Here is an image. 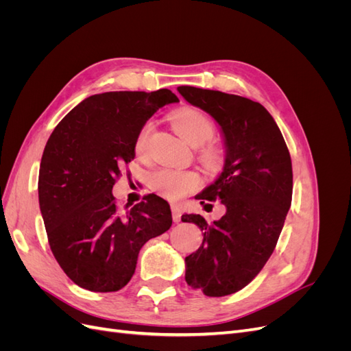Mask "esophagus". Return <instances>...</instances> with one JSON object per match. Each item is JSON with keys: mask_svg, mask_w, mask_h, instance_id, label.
<instances>
[{"mask_svg": "<svg viewBox=\"0 0 351 351\" xmlns=\"http://www.w3.org/2000/svg\"><path fill=\"white\" fill-rule=\"evenodd\" d=\"M171 212H173V219H174V222H180V219H182V209H180V206L173 205V206H171Z\"/></svg>", "mask_w": 351, "mask_h": 351, "instance_id": "1", "label": "esophagus"}]
</instances>
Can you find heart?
<instances>
[{"mask_svg":"<svg viewBox=\"0 0 351 351\" xmlns=\"http://www.w3.org/2000/svg\"><path fill=\"white\" fill-rule=\"evenodd\" d=\"M171 123L174 130L183 137V139L192 146H202L209 142L215 134V125L209 117L196 108H182L171 115ZM154 125L147 121L137 134L136 151L143 154L146 149L147 141H149ZM217 152L208 147L204 151V161L208 165L217 162ZM152 190L161 196L177 200L184 195L193 192L200 186V178L193 171H178L171 168H159L152 173L149 178Z\"/></svg>","mask_w":351,"mask_h":351,"instance_id":"b5f03b06","label":"heart"}]
</instances>
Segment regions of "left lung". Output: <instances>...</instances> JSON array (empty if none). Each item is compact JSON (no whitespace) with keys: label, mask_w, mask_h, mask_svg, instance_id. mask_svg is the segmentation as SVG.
I'll list each match as a JSON object with an SVG mask.
<instances>
[{"label":"left lung","mask_w":351,"mask_h":351,"mask_svg":"<svg viewBox=\"0 0 351 351\" xmlns=\"http://www.w3.org/2000/svg\"><path fill=\"white\" fill-rule=\"evenodd\" d=\"M189 102L219 124L226 142L224 169L196 199L221 200L227 212L208 222L186 214L204 234L186 258V282L209 297L244 289L271 258L291 205L289 147L272 115L259 102L219 90L178 86Z\"/></svg>","instance_id":"obj_1"}]
</instances>
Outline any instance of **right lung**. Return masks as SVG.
<instances>
[{
	"label": "right lung",
	"mask_w": 351,
	"mask_h": 351,
	"mask_svg": "<svg viewBox=\"0 0 351 351\" xmlns=\"http://www.w3.org/2000/svg\"><path fill=\"white\" fill-rule=\"evenodd\" d=\"M168 89L105 92L74 107L49 136L39 169V206L52 254L82 289L119 291L133 277L143 244L169 230L171 209L156 195L120 210L112 186L134 158L145 123Z\"/></svg>",
	"instance_id": "obj_1"
}]
</instances>
